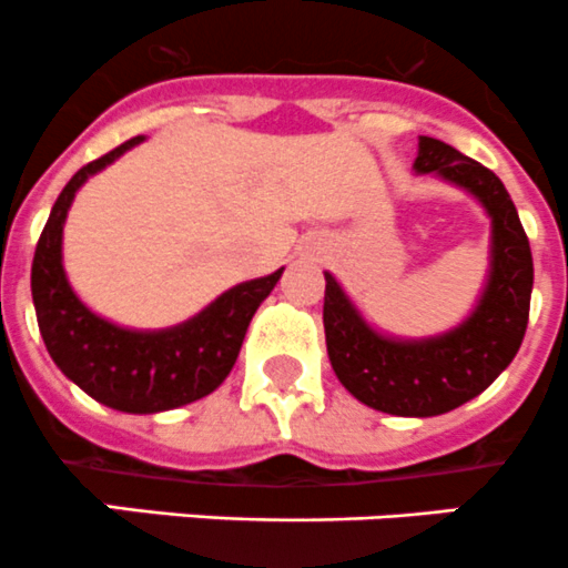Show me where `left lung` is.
I'll return each mask as SVG.
<instances>
[{"label":"left lung","instance_id":"obj_1","mask_svg":"<svg viewBox=\"0 0 568 568\" xmlns=\"http://www.w3.org/2000/svg\"><path fill=\"white\" fill-rule=\"evenodd\" d=\"M414 168L462 184L491 215V276L480 306L450 334L395 342L375 334L325 273L323 325L331 367L356 400L397 417H436L473 400L514 362L530 317L532 254L497 173L425 134Z\"/></svg>","mask_w":568,"mask_h":568}]
</instances>
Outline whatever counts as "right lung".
<instances>
[{
	"instance_id": "obj_1",
	"label": "right lung",
	"mask_w": 568,
	"mask_h": 568,
	"mask_svg": "<svg viewBox=\"0 0 568 568\" xmlns=\"http://www.w3.org/2000/svg\"><path fill=\"white\" fill-rule=\"evenodd\" d=\"M140 140L138 134L82 165L58 195L32 260V303L49 356L82 392L118 412L154 414L199 400L223 384L237 362L251 317L284 271L237 284L199 317L156 334L118 328L88 312L71 292L60 262L65 212L91 173Z\"/></svg>"
}]
</instances>
